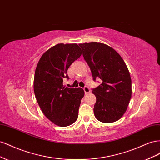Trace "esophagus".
<instances>
[{"label":"esophagus","instance_id":"1","mask_svg":"<svg viewBox=\"0 0 160 160\" xmlns=\"http://www.w3.org/2000/svg\"><path fill=\"white\" fill-rule=\"evenodd\" d=\"M83 90L85 91V94H88V93H89V92H90V89H89V88H88V87H85V88H83Z\"/></svg>","mask_w":160,"mask_h":160}]
</instances>
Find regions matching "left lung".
<instances>
[{"instance_id": "1", "label": "left lung", "mask_w": 160, "mask_h": 160, "mask_svg": "<svg viewBox=\"0 0 160 160\" xmlns=\"http://www.w3.org/2000/svg\"><path fill=\"white\" fill-rule=\"evenodd\" d=\"M79 46L93 80L99 78L103 81L92 91L96 97L95 117L103 123L117 122L125 113L132 98L128 67L117 51L103 43L85 42Z\"/></svg>"}]
</instances>
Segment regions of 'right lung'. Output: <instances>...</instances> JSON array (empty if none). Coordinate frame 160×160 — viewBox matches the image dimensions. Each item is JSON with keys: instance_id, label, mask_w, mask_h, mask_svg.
Masks as SVG:
<instances>
[{"instance_id": "obj_1", "label": "right lung", "mask_w": 160, "mask_h": 160, "mask_svg": "<svg viewBox=\"0 0 160 160\" xmlns=\"http://www.w3.org/2000/svg\"><path fill=\"white\" fill-rule=\"evenodd\" d=\"M82 54L76 43H59L43 53L34 77V92L37 103L46 118L59 127L73 123L78 118L82 88L62 85L69 66Z\"/></svg>"}]
</instances>
